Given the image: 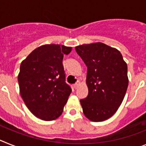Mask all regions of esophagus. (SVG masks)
<instances>
[{"mask_svg": "<svg viewBox=\"0 0 146 146\" xmlns=\"http://www.w3.org/2000/svg\"><path fill=\"white\" fill-rule=\"evenodd\" d=\"M79 84H80V82H79V81H77L76 83V84H74V88H75V89H77V88H78V85H79Z\"/></svg>", "mask_w": 146, "mask_h": 146, "instance_id": "obj_1", "label": "esophagus"}]
</instances>
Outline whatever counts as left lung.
Here are the masks:
<instances>
[{
	"label": "left lung",
	"mask_w": 146,
	"mask_h": 146,
	"mask_svg": "<svg viewBox=\"0 0 146 146\" xmlns=\"http://www.w3.org/2000/svg\"><path fill=\"white\" fill-rule=\"evenodd\" d=\"M87 67L88 96L81 99L89 120L104 121L111 117L122 103L127 90V64L116 48L96 42L76 47Z\"/></svg>",
	"instance_id": "left-lung-1"
}]
</instances>
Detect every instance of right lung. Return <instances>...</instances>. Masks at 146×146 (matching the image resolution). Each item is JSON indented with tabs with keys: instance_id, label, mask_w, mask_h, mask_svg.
Here are the masks:
<instances>
[{
	"instance_id": "add662e5",
	"label": "right lung",
	"mask_w": 146,
	"mask_h": 146,
	"mask_svg": "<svg viewBox=\"0 0 146 146\" xmlns=\"http://www.w3.org/2000/svg\"><path fill=\"white\" fill-rule=\"evenodd\" d=\"M70 47L44 45L21 62L18 75L20 96L31 113L50 121L59 117L71 93L62 64Z\"/></svg>"
}]
</instances>
